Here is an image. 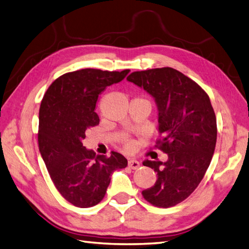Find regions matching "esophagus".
Instances as JSON below:
<instances>
[{"label":"esophagus","instance_id":"34e87169","mask_svg":"<svg viewBox=\"0 0 249 249\" xmlns=\"http://www.w3.org/2000/svg\"><path fill=\"white\" fill-rule=\"evenodd\" d=\"M127 165H129L130 169L136 170V169H138V167L140 166V163L138 162L137 160H135V159H130L129 162H127Z\"/></svg>","mask_w":249,"mask_h":249}]
</instances>
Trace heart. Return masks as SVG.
<instances>
[{"instance_id":"obj_1","label":"heart","mask_w":249,"mask_h":249,"mask_svg":"<svg viewBox=\"0 0 249 249\" xmlns=\"http://www.w3.org/2000/svg\"><path fill=\"white\" fill-rule=\"evenodd\" d=\"M125 146H126V149H127V150H132V149H133V146H134V144H133L132 142H127Z\"/></svg>"}]
</instances>
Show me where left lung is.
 <instances>
[{"label":"left lung","mask_w":249,"mask_h":249,"mask_svg":"<svg viewBox=\"0 0 249 249\" xmlns=\"http://www.w3.org/2000/svg\"><path fill=\"white\" fill-rule=\"evenodd\" d=\"M126 79L155 98L160 133L155 146L169 157L165 162L143 161L157 173V181L142 196L154 206H175L197 189L213 155L217 120L210 97L170 67L133 72Z\"/></svg>","instance_id":"left-lung-1"}]
</instances>
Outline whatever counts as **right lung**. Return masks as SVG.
<instances>
[{
	"mask_svg": "<svg viewBox=\"0 0 249 249\" xmlns=\"http://www.w3.org/2000/svg\"><path fill=\"white\" fill-rule=\"evenodd\" d=\"M130 72L82 69L56 78L45 93L38 114V149L56 190L77 207L98 204L115 170L127 160L117 152L96 155L83 145L86 131L99 124L98 95Z\"/></svg>",
	"mask_w": 249,
	"mask_h": 249,
	"instance_id": "1",
	"label": "right lung"
}]
</instances>
